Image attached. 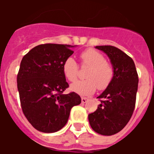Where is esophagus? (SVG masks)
Listing matches in <instances>:
<instances>
[{
	"instance_id": "obj_1",
	"label": "esophagus",
	"mask_w": 154,
	"mask_h": 154,
	"mask_svg": "<svg viewBox=\"0 0 154 154\" xmlns=\"http://www.w3.org/2000/svg\"><path fill=\"white\" fill-rule=\"evenodd\" d=\"M82 103H85L88 100H89V98H86V97H82Z\"/></svg>"
}]
</instances>
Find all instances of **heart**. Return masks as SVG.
<instances>
[{"instance_id": "obj_1", "label": "heart", "mask_w": 154, "mask_h": 154, "mask_svg": "<svg viewBox=\"0 0 154 154\" xmlns=\"http://www.w3.org/2000/svg\"><path fill=\"white\" fill-rule=\"evenodd\" d=\"M82 65L89 66L85 75L87 79L78 81L71 85L73 92L81 96L93 93L96 89L99 90L106 89L114 77V69L112 64L106 61L105 57L96 50H85L80 54ZM64 75L69 82L76 81L78 79L79 65L72 57L66 58L62 65Z\"/></svg>"}]
</instances>
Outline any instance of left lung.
<instances>
[{
	"label": "left lung",
	"instance_id": "left-lung-1",
	"mask_svg": "<svg viewBox=\"0 0 154 154\" xmlns=\"http://www.w3.org/2000/svg\"><path fill=\"white\" fill-rule=\"evenodd\" d=\"M109 58L114 77L98 99L101 104L89 115L92 130L104 136L119 133L130 121L135 108L138 75L133 60L126 53L111 45L96 46Z\"/></svg>",
	"mask_w": 154,
	"mask_h": 154
}]
</instances>
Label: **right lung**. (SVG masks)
Segmentation results:
<instances>
[{"label":"right lung","mask_w":154,"mask_h":154,"mask_svg":"<svg viewBox=\"0 0 154 154\" xmlns=\"http://www.w3.org/2000/svg\"><path fill=\"white\" fill-rule=\"evenodd\" d=\"M68 45L44 44L33 48L23 57L17 77L21 109L34 128L55 133L67 123L71 109L81 103L69 87L62 65L74 51Z\"/></svg>","instance_id":"right-lung-1"}]
</instances>
